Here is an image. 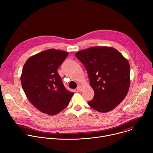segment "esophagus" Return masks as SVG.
<instances>
[{
  "label": "esophagus",
  "instance_id": "1",
  "mask_svg": "<svg viewBox=\"0 0 153 153\" xmlns=\"http://www.w3.org/2000/svg\"><path fill=\"white\" fill-rule=\"evenodd\" d=\"M77 90L78 91H82V90H83L82 87L81 86L79 85V86H77Z\"/></svg>",
  "mask_w": 153,
  "mask_h": 153
}]
</instances>
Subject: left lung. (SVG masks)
Wrapping results in <instances>:
<instances>
[{
	"label": "left lung",
	"instance_id": "left-lung-1",
	"mask_svg": "<svg viewBox=\"0 0 153 153\" xmlns=\"http://www.w3.org/2000/svg\"><path fill=\"white\" fill-rule=\"evenodd\" d=\"M76 56L85 66L94 91L88 105L100 113L113 110L129 90L130 67L128 60L110 47H93L77 52Z\"/></svg>",
	"mask_w": 153,
	"mask_h": 153
}]
</instances>
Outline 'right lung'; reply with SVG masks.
Returning <instances> with one entry per match:
<instances>
[{
    "mask_svg": "<svg viewBox=\"0 0 153 153\" xmlns=\"http://www.w3.org/2000/svg\"><path fill=\"white\" fill-rule=\"evenodd\" d=\"M68 54L49 49L30 57L24 65L22 86L29 101L43 113L53 116L60 113L74 94L65 88L57 71Z\"/></svg>",
    "mask_w": 153,
    "mask_h": 153,
    "instance_id": "add662e5",
    "label": "right lung"
}]
</instances>
